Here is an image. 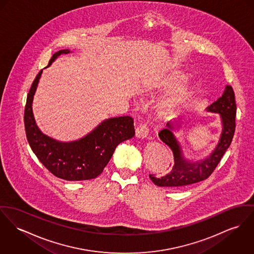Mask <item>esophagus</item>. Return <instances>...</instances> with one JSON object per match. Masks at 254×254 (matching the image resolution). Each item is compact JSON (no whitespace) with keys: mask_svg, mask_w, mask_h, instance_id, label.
<instances>
[{"mask_svg":"<svg viewBox=\"0 0 254 254\" xmlns=\"http://www.w3.org/2000/svg\"><path fill=\"white\" fill-rule=\"evenodd\" d=\"M148 135V128L146 127V125L144 124H140L135 129V136L139 139H144Z\"/></svg>","mask_w":254,"mask_h":254,"instance_id":"esophagus-1","label":"esophagus"}]
</instances>
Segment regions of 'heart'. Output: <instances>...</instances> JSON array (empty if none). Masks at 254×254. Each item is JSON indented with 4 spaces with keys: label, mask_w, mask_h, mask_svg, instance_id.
<instances>
[{
    "label": "heart",
    "mask_w": 254,
    "mask_h": 254,
    "mask_svg": "<svg viewBox=\"0 0 254 254\" xmlns=\"http://www.w3.org/2000/svg\"><path fill=\"white\" fill-rule=\"evenodd\" d=\"M186 75L181 71H174L170 73L166 78L163 79L156 88L161 91H170L173 90L176 87L180 86L186 81ZM191 96V90L187 86L179 87L174 93L169 97L163 100L159 106V111L162 114H171L175 111L176 109L181 106L185 101H187L189 98Z\"/></svg>",
    "instance_id": "b5f03b06"
}]
</instances>
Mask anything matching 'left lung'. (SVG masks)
I'll list each match as a JSON object with an SVG mask.
<instances>
[{
  "label": "left lung",
  "mask_w": 254,
  "mask_h": 254,
  "mask_svg": "<svg viewBox=\"0 0 254 254\" xmlns=\"http://www.w3.org/2000/svg\"><path fill=\"white\" fill-rule=\"evenodd\" d=\"M208 112L217 113L220 116L222 131L219 141L211 155L204 159L197 161L188 160L183 154L182 147L177 140L174 130L180 127L179 119L168 122L166 127L159 131L158 136L173 152L174 161L170 172L163 177L150 174V179L157 187L181 188L195 184L209 178L219 163L221 157L229 148L234 136L235 118H236V100L231 86H226L222 96L206 108Z\"/></svg>",
  "instance_id": "obj_1"
}]
</instances>
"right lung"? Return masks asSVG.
Segmentation results:
<instances>
[{
    "instance_id": "obj_1",
    "label": "right lung",
    "mask_w": 254,
    "mask_h": 254,
    "mask_svg": "<svg viewBox=\"0 0 254 254\" xmlns=\"http://www.w3.org/2000/svg\"><path fill=\"white\" fill-rule=\"evenodd\" d=\"M69 52L68 49L56 52L47 66L61 54ZM41 73L42 69L32 84L24 112L26 136L31 149L46 169L60 179L84 181L97 178L118 145L134 136L133 119L123 116L104 120L89 134L71 142H60L47 136L40 131L33 114V99Z\"/></svg>"
}]
</instances>
